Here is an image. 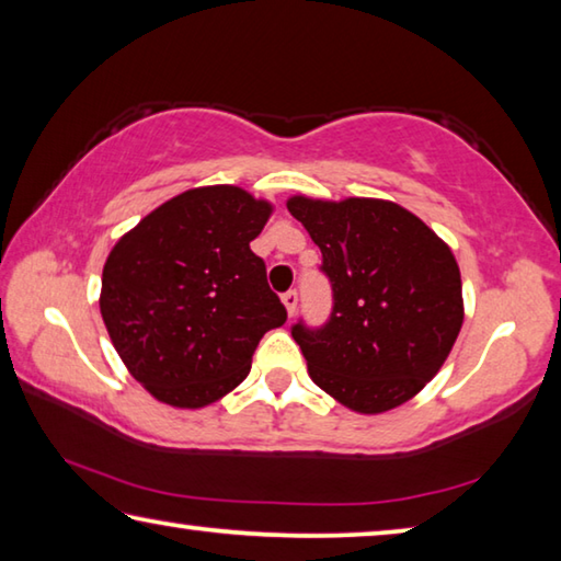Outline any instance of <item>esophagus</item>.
<instances>
[{"instance_id":"34e87169","label":"esophagus","mask_w":561,"mask_h":561,"mask_svg":"<svg viewBox=\"0 0 561 561\" xmlns=\"http://www.w3.org/2000/svg\"><path fill=\"white\" fill-rule=\"evenodd\" d=\"M282 304H284V309H287V314L294 317V311H297V304H299V294L289 289L287 294H282Z\"/></svg>"}]
</instances>
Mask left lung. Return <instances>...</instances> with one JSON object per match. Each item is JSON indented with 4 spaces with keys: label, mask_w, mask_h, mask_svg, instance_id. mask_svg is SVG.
Segmentation results:
<instances>
[{
    "label": "left lung",
    "mask_w": 561,
    "mask_h": 561,
    "mask_svg": "<svg viewBox=\"0 0 561 561\" xmlns=\"http://www.w3.org/2000/svg\"><path fill=\"white\" fill-rule=\"evenodd\" d=\"M334 287L324 329H291L311 381L348 411L378 415L433 381L465 319L462 279L443 237L381 197L291 195Z\"/></svg>",
    "instance_id": "left-lung-1"
}]
</instances>
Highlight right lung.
<instances>
[{
    "mask_svg": "<svg viewBox=\"0 0 561 561\" xmlns=\"http://www.w3.org/2000/svg\"><path fill=\"white\" fill-rule=\"evenodd\" d=\"M274 213L240 185L170 197L113 244L101 317L128 374L173 408H205L240 386L287 309L250 250Z\"/></svg>",
    "mask_w": 561,
    "mask_h": 561,
    "instance_id": "obj_1",
    "label": "right lung"
}]
</instances>
